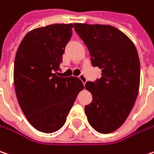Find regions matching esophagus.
Segmentation results:
<instances>
[{"label": "esophagus", "instance_id": "obj_1", "mask_svg": "<svg viewBox=\"0 0 154 154\" xmlns=\"http://www.w3.org/2000/svg\"><path fill=\"white\" fill-rule=\"evenodd\" d=\"M79 79L83 82V84L84 85H85V83H86V81H87V79H86V77L83 75V74H81V75H79Z\"/></svg>", "mask_w": 154, "mask_h": 154}]
</instances>
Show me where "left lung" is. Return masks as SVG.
<instances>
[{"label":"left lung","mask_w":154,"mask_h":154,"mask_svg":"<svg viewBox=\"0 0 154 154\" xmlns=\"http://www.w3.org/2000/svg\"><path fill=\"white\" fill-rule=\"evenodd\" d=\"M87 46L91 63L102 77L87 82L92 102L85 111L91 127L100 133L119 129L131 112L139 93L140 63L137 49L122 31L110 25L74 23Z\"/></svg>","instance_id":"1"}]
</instances>
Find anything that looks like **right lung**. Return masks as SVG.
<instances>
[{
    "label": "right lung",
    "instance_id": "add662e5",
    "mask_svg": "<svg viewBox=\"0 0 154 154\" xmlns=\"http://www.w3.org/2000/svg\"><path fill=\"white\" fill-rule=\"evenodd\" d=\"M74 25L52 24L29 31L15 55L14 84L19 105L36 130L51 133L65 124L84 89L75 77H58L60 63Z\"/></svg>",
    "mask_w": 154,
    "mask_h": 154
}]
</instances>
